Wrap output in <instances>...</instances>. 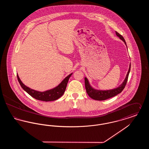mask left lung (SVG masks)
Segmentation results:
<instances>
[{
  "mask_svg": "<svg viewBox=\"0 0 149 149\" xmlns=\"http://www.w3.org/2000/svg\"><path fill=\"white\" fill-rule=\"evenodd\" d=\"M116 33L117 36L118 37H119L121 39L126 45V41H125L123 37L116 31ZM130 69H131V64L130 65V68H129V70H128L127 74V76L125 78L124 81L123 82V83L119 87H118L116 89H114L109 90V91H97V90L94 89L91 86V85H89L88 79L85 78V89H86L87 94L91 98L94 99V100H104L109 99L110 98H112V97H113L114 96H116V95L122 92V91L124 89L125 86L126 85L128 78V75H129V73L130 71Z\"/></svg>",
  "mask_w": 149,
  "mask_h": 149,
  "instance_id": "obj_1",
  "label": "left lung"
}]
</instances>
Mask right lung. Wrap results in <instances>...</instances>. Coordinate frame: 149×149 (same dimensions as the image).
Here are the masks:
<instances>
[{
    "instance_id": "1",
    "label": "right lung",
    "mask_w": 149,
    "mask_h": 149,
    "mask_svg": "<svg viewBox=\"0 0 149 149\" xmlns=\"http://www.w3.org/2000/svg\"><path fill=\"white\" fill-rule=\"evenodd\" d=\"M71 75H72V73L70 75H69L67 77L65 78L64 80L56 88L43 92H38L33 89H30L29 88L26 86V85L23 84V83L22 82L21 80H20L18 75H17V76L18 80L22 88L31 97H32L35 99H37L39 100L48 102V101L55 100L56 99H58L64 94L68 80L70 77H71Z\"/></svg>"
}]
</instances>
